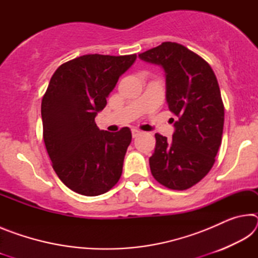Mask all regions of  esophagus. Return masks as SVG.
<instances>
[{
  "mask_svg": "<svg viewBox=\"0 0 258 258\" xmlns=\"http://www.w3.org/2000/svg\"><path fill=\"white\" fill-rule=\"evenodd\" d=\"M141 134V132H140V131H138V130H132V137L133 138H137L138 135H140Z\"/></svg>",
  "mask_w": 258,
  "mask_h": 258,
  "instance_id": "obj_1",
  "label": "esophagus"
}]
</instances>
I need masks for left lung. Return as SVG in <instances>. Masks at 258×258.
<instances>
[{
  "mask_svg": "<svg viewBox=\"0 0 258 258\" xmlns=\"http://www.w3.org/2000/svg\"><path fill=\"white\" fill-rule=\"evenodd\" d=\"M139 56L164 68L166 100L178 117L172 140L155 134L151 174L168 189L186 190L211 171L222 142L224 104L216 76L206 60L178 43L164 42Z\"/></svg>",
  "mask_w": 258,
  "mask_h": 258,
  "instance_id": "8db88e82",
  "label": "left lung"
}]
</instances>
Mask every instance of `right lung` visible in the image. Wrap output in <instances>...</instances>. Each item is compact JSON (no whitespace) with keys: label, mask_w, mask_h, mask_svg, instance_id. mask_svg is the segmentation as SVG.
Here are the masks:
<instances>
[{"label":"right lung","mask_w":258,"mask_h":258,"mask_svg":"<svg viewBox=\"0 0 258 258\" xmlns=\"http://www.w3.org/2000/svg\"><path fill=\"white\" fill-rule=\"evenodd\" d=\"M137 54H85L61 64L43 95V139L56 175L83 196L106 194L119 181L132 134L100 131L95 116Z\"/></svg>","instance_id":"add662e5"}]
</instances>
